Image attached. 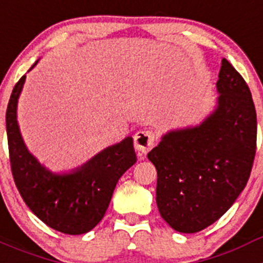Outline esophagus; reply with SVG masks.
Segmentation results:
<instances>
[{
	"label": "esophagus",
	"instance_id": "obj_1",
	"mask_svg": "<svg viewBox=\"0 0 263 263\" xmlns=\"http://www.w3.org/2000/svg\"><path fill=\"white\" fill-rule=\"evenodd\" d=\"M155 142H157V137L153 133L152 130H138L134 134V146L139 153L146 154L154 147Z\"/></svg>",
	"mask_w": 263,
	"mask_h": 263
}]
</instances>
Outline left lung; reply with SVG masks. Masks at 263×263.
Listing matches in <instances>:
<instances>
[{
  "instance_id": "8db88e82",
  "label": "left lung",
  "mask_w": 263,
  "mask_h": 263,
  "mask_svg": "<svg viewBox=\"0 0 263 263\" xmlns=\"http://www.w3.org/2000/svg\"><path fill=\"white\" fill-rule=\"evenodd\" d=\"M217 108L199 126L173 130L147 154L158 173L160 216L180 233L212 225L242 192L257 148L250 89L227 59L218 73Z\"/></svg>"
}]
</instances>
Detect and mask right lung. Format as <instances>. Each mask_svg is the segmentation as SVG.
<instances>
[{
	"mask_svg": "<svg viewBox=\"0 0 263 263\" xmlns=\"http://www.w3.org/2000/svg\"><path fill=\"white\" fill-rule=\"evenodd\" d=\"M25 79L15 84L6 109L14 183L26 205L46 225L66 234L87 233L105 215L118 179L137 162L133 138L105 148L72 173H51L30 154L20 133L17 104Z\"/></svg>",
	"mask_w": 263,
	"mask_h": 263,
	"instance_id": "add662e5",
	"label": "right lung"
}]
</instances>
